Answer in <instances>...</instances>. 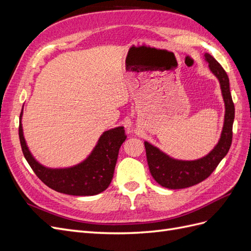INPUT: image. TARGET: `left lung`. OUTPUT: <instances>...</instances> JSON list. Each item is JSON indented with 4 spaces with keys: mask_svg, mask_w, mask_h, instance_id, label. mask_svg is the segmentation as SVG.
Segmentation results:
<instances>
[{
    "mask_svg": "<svg viewBox=\"0 0 251 251\" xmlns=\"http://www.w3.org/2000/svg\"><path fill=\"white\" fill-rule=\"evenodd\" d=\"M204 56L205 60L208 63L210 71L219 79L225 103L224 126L221 138L209 154L193 161L177 160L171 158L148 141L144 142L151 175L157 183L170 189L193 186L208 178L228 153L231 146L234 104L229 90V78L222 66L214 57L208 53H205Z\"/></svg>",
    "mask_w": 251,
    "mask_h": 251,
    "instance_id": "8db88e82",
    "label": "left lung"
}]
</instances>
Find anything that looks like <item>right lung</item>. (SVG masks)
<instances>
[{"label": "right lung", "mask_w": 251, "mask_h": 251, "mask_svg": "<svg viewBox=\"0 0 251 251\" xmlns=\"http://www.w3.org/2000/svg\"><path fill=\"white\" fill-rule=\"evenodd\" d=\"M20 115L19 136L23 154L27 162L45 184L54 191L72 196H93L110 185L118 151L126 138L124 126L103 132L89 157L77 165L67 169H49L37 162L27 147Z\"/></svg>", "instance_id": "add662e5"}]
</instances>
